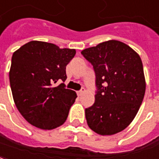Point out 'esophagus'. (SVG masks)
Masks as SVG:
<instances>
[{
    "instance_id": "esophagus-1",
    "label": "esophagus",
    "mask_w": 159,
    "mask_h": 159,
    "mask_svg": "<svg viewBox=\"0 0 159 159\" xmlns=\"http://www.w3.org/2000/svg\"><path fill=\"white\" fill-rule=\"evenodd\" d=\"M84 91H85V89H84V88L81 89V90H80V91H77V95L78 96H81L82 93L84 92Z\"/></svg>"
}]
</instances>
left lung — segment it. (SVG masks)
Listing matches in <instances>:
<instances>
[{"label": "left lung", "instance_id": "8db88e82", "mask_svg": "<svg viewBox=\"0 0 159 159\" xmlns=\"http://www.w3.org/2000/svg\"><path fill=\"white\" fill-rule=\"evenodd\" d=\"M93 66L95 103L85 109L89 128L101 135H112L130 124L142 103L146 80L139 56L124 43L103 42L82 50Z\"/></svg>", "mask_w": 159, "mask_h": 159}]
</instances>
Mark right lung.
Masks as SVG:
<instances>
[{"label":"right lung","instance_id":"add662e5","mask_svg":"<svg viewBox=\"0 0 159 159\" xmlns=\"http://www.w3.org/2000/svg\"><path fill=\"white\" fill-rule=\"evenodd\" d=\"M75 49L54 43L31 41L12 56L9 81L17 109L35 127L50 130L66 121L76 93L65 88L66 67Z\"/></svg>","mask_w":159,"mask_h":159}]
</instances>
